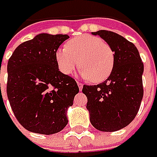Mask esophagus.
Listing matches in <instances>:
<instances>
[{
	"instance_id": "obj_1",
	"label": "esophagus",
	"mask_w": 157,
	"mask_h": 157,
	"mask_svg": "<svg viewBox=\"0 0 157 157\" xmlns=\"http://www.w3.org/2000/svg\"><path fill=\"white\" fill-rule=\"evenodd\" d=\"M77 85H78V87H79V90L82 91V89H83V84H81V83H77Z\"/></svg>"
}]
</instances>
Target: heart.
<instances>
[{
  "instance_id": "obj_1",
  "label": "heart",
  "mask_w": 157,
  "mask_h": 157,
  "mask_svg": "<svg viewBox=\"0 0 157 157\" xmlns=\"http://www.w3.org/2000/svg\"><path fill=\"white\" fill-rule=\"evenodd\" d=\"M56 62L65 75L71 74L78 64L80 74L94 83L102 82L110 76L114 65V53L99 37L85 34L69 40L66 47L56 52Z\"/></svg>"
}]
</instances>
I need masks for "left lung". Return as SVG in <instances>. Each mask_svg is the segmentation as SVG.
I'll return each instance as SVG.
<instances>
[{
  "label": "left lung",
  "instance_id": "left-lung-1",
  "mask_svg": "<svg viewBox=\"0 0 157 157\" xmlns=\"http://www.w3.org/2000/svg\"><path fill=\"white\" fill-rule=\"evenodd\" d=\"M114 53V65L107 79L97 86L84 85L90 123L98 130L113 132L126 128L137 115L143 97V63L134 44L109 30L92 32Z\"/></svg>",
  "mask_w": 157,
  "mask_h": 157
}]
</instances>
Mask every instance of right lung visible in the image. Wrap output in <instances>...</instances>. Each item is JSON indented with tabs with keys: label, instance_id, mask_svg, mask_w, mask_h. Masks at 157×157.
Instances as JSON below:
<instances>
[{
	"label": "right lung",
	"instance_id": "add662e5",
	"mask_svg": "<svg viewBox=\"0 0 157 157\" xmlns=\"http://www.w3.org/2000/svg\"><path fill=\"white\" fill-rule=\"evenodd\" d=\"M67 34L41 33L19 44L7 64V97L27 130L44 135L61 131L67 111L79 92L75 80L59 71L56 52Z\"/></svg>",
	"mask_w": 157,
	"mask_h": 157
}]
</instances>
